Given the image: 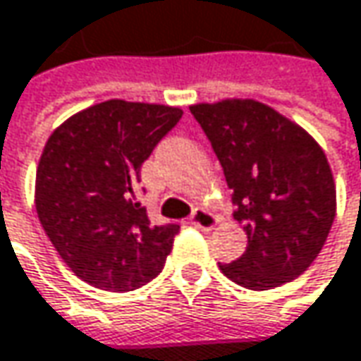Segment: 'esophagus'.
Segmentation results:
<instances>
[{"label":"esophagus","instance_id":"obj_1","mask_svg":"<svg viewBox=\"0 0 361 361\" xmlns=\"http://www.w3.org/2000/svg\"><path fill=\"white\" fill-rule=\"evenodd\" d=\"M216 223H219V219L212 212H208V210H196L190 216V224L200 228V231H212L216 226Z\"/></svg>","mask_w":361,"mask_h":361}]
</instances>
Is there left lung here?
Returning <instances> with one entry per match:
<instances>
[{"mask_svg": "<svg viewBox=\"0 0 361 361\" xmlns=\"http://www.w3.org/2000/svg\"><path fill=\"white\" fill-rule=\"evenodd\" d=\"M233 190L245 253L221 264L228 280L267 290L298 278L327 241L335 183L327 157L300 126L255 99L190 108Z\"/></svg>", "mask_w": 361, "mask_h": 361, "instance_id": "1", "label": "left lung"}]
</instances>
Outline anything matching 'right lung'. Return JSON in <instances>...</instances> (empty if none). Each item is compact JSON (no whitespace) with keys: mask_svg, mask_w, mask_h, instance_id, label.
<instances>
[{"mask_svg":"<svg viewBox=\"0 0 361 361\" xmlns=\"http://www.w3.org/2000/svg\"><path fill=\"white\" fill-rule=\"evenodd\" d=\"M180 108L110 99L63 122L36 171V212L75 276L110 292L157 278L178 224H151L137 202L140 167Z\"/></svg>","mask_w":361,"mask_h":361,"instance_id":"right-lung-1","label":"right lung"}]
</instances>
